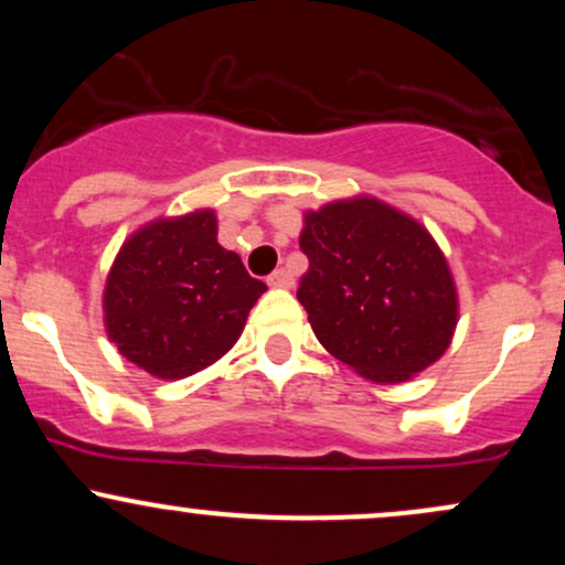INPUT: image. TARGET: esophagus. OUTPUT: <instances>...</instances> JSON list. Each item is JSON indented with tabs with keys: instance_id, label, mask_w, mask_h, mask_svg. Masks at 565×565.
<instances>
[{
	"instance_id": "34e87169",
	"label": "esophagus",
	"mask_w": 565,
	"mask_h": 565,
	"mask_svg": "<svg viewBox=\"0 0 565 565\" xmlns=\"http://www.w3.org/2000/svg\"><path fill=\"white\" fill-rule=\"evenodd\" d=\"M268 287H274V289H291L295 287V278H291V274L287 268H278V270H274V274L268 276Z\"/></svg>"
}]
</instances>
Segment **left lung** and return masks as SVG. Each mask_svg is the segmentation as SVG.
Segmentation results:
<instances>
[{
    "instance_id": "obj_1",
    "label": "left lung",
    "mask_w": 565,
    "mask_h": 565,
    "mask_svg": "<svg viewBox=\"0 0 565 565\" xmlns=\"http://www.w3.org/2000/svg\"><path fill=\"white\" fill-rule=\"evenodd\" d=\"M297 300L334 359L377 385L406 382L451 345L459 295L433 233L387 201L337 199L302 215Z\"/></svg>"
}]
</instances>
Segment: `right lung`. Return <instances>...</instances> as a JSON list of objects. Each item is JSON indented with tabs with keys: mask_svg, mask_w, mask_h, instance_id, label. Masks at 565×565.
I'll use <instances>...</instances> for the list:
<instances>
[{
	"mask_svg": "<svg viewBox=\"0 0 565 565\" xmlns=\"http://www.w3.org/2000/svg\"><path fill=\"white\" fill-rule=\"evenodd\" d=\"M217 242L215 210L157 217L116 252L103 323L119 353L157 380H185L223 359L263 291Z\"/></svg>",
	"mask_w": 565,
	"mask_h": 565,
	"instance_id": "right-lung-1",
	"label": "right lung"
}]
</instances>
